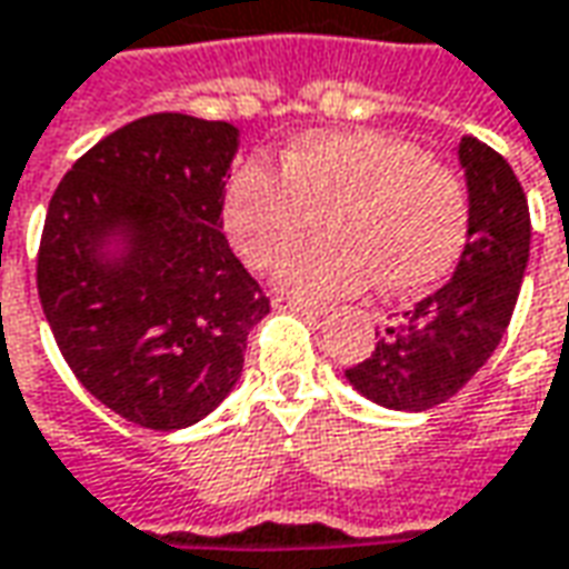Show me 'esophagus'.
Listing matches in <instances>:
<instances>
[{
    "label": "esophagus",
    "instance_id": "obj_1",
    "mask_svg": "<svg viewBox=\"0 0 569 569\" xmlns=\"http://www.w3.org/2000/svg\"><path fill=\"white\" fill-rule=\"evenodd\" d=\"M280 308H289V311H296V315H305V318H321V305H311V302H302V299H277Z\"/></svg>",
    "mask_w": 569,
    "mask_h": 569
}]
</instances>
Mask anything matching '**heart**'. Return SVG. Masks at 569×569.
I'll return each instance as SVG.
<instances>
[{
	"label": "heart",
	"mask_w": 569,
	"mask_h": 569,
	"mask_svg": "<svg viewBox=\"0 0 569 569\" xmlns=\"http://www.w3.org/2000/svg\"><path fill=\"white\" fill-rule=\"evenodd\" d=\"M321 213L330 239L296 251L280 286L308 302L441 283L469 239V188L447 163L383 131H308L280 153V176L239 169L223 194V229L242 261L267 270L308 236Z\"/></svg>",
	"instance_id": "b5f03b06"
}]
</instances>
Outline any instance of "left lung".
<instances>
[{"label": "left lung", "instance_id": "8db88e82", "mask_svg": "<svg viewBox=\"0 0 569 569\" xmlns=\"http://www.w3.org/2000/svg\"><path fill=\"white\" fill-rule=\"evenodd\" d=\"M460 163L472 217L457 273L402 311L368 359L346 368L349 383L387 409L421 412L460 393L498 349L517 308L532 232L526 191L479 138H462Z\"/></svg>", "mask_w": 569, "mask_h": 569}]
</instances>
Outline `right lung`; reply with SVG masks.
<instances>
[{
    "mask_svg": "<svg viewBox=\"0 0 569 569\" xmlns=\"http://www.w3.org/2000/svg\"><path fill=\"white\" fill-rule=\"evenodd\" d=\"M229 122L153 112L78 157L52 191L37 292L74 378L153 431L201 421L232 390L270 311L223 236ZM112 231L129 251L100 262Z\"/></svg>",
    "mask_w": 569,
    "mask_h": 569,
    "instance_id": "add662e5",
    "label": "right lung"
}]
</instances>
